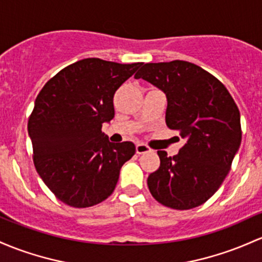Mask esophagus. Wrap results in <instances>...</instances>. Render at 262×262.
Listing matches in <instances>:
<instances>
[{
	"label": "esophagus",
	"instance_id": "34e87169",
	"mask_svg": "<svg viewBox=\"0 0 262 262\" xmlns=\"http://www.w3.org/2000/svg\"><path fill=\"white\" fill-rule=\"evenodd\" d=\"M136 151H137V154L140 155V154L149 153V151H151V149L145 144H137L136 145Z\"/></svg>",
	"mask_w": 262,
	"mask_h": 262
}]
</instances>
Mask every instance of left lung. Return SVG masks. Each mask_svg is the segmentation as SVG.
<instances>
[{"mask_svg": "<svg viewBox=\"0 0 262 262\" xmlns=\"http://www.w3.org/2000/svg\"><path fill=\"white\" fill-rule=\"evenodd\" d=\"M165 93V122L185 144L168 157L158 150L160 166L148 188L168 208L188 210L220 188L240 148V112L229 91L205 70L185 61L146 63L136 74Z\"/></svg>", "mask_w": 262, "mask_h": 262, "instance_id": "1", "label": "left lung"}]
</instances>
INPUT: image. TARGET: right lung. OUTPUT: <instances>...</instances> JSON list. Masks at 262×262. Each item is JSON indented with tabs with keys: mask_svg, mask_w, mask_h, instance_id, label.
<instances>
[{
	"mask_svg": "<svg viewBox=\"0 0 262 262\" xmlns=\"http://www.w3.org/2000/svg\"><path fill=\"white\" fill-rule=\"evenodd\" d=\"M142 66L82 59L59 71L37 96L28 119L33 163L67 205L89 208L107 199L136 153L132 142H109L102 124L113 119L117 89Z\"/></svg>",
	"mask_w": 262,
	"mask_h": 262,
	"instance_id": "1",
	"label": "right lung"
}]
</instances>
